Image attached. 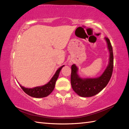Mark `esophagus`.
Returning a JSON list of instances; mask_svg holds the SVG:
<instances>
[{"label": "esophagus", "mask_w": 129, "mask_h": 129, "mask_svg": "<svg viewBox=\"0 0 129 129\" xmlns=\"http://www.w3.org/2000/svg\"><path fill=\"white\" fill-rule=\"evenodd\" d=\"M72 64V63H71V62H70V63H69V64Z\"/></svg>", "instance_id": "34e87169"}]
</instances>
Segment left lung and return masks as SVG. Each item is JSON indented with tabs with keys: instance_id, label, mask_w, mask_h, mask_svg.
I'll list each match as a JSON object with an SVG mask.
<instances>
[{
	"instance_id": "obj_1",
	"label": "left lung",
	"mask_w": 129,
	"mask_h": 129,
	"mask_svg": "<svg viewBox=\"0 0 129 129\" xmlns=\"http://www.w3.org/2000/svg\"><path fill=\"white\" fill-rule=\"evenodd\" d=\"M110 53L109 62L103 74L99 77L82 78L77 74L78 68L75 64L72 65L71 81L73 90L78 95L83 97H92L100 92L108 85L112 77L113 70V48L108 38H105Z\"/></svg>"
}]
</instances>
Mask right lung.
<instances>
[{"label":"right lung","mask_w":129,"mask_h":129,"mask_svg":"<svg viewBox=\"0 0 129 129\" xmlns=\"http://www.w3.org/2000/svg\"><path fill=\"white\" fill-rule=\"evenodd\" d=\"M64 66V65H62V67H61L57 70L56 72L53 76V77L51 78V80L49 81V82L44 85L35 87L34 88H26L20 85L21 88L26 94L31 97L35 98H43L47 97L53 90L56 80H57L58 76H59L60 72Z\"/></svg>","instance_id":"1"}]
</instances>
